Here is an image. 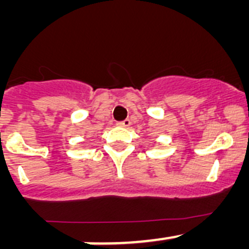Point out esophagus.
I'll return each mask as SVG.
<instances>
[{"label":"esophagus","instance_id":"obj_1","mask_svg":"<svg viewBox=\"0 0 249 249\" xmlns=\"http://www.w3.org/2000/svg\"><path fill=\"white\" fill-rule=\"evenodd\" d=\"M130 124H131V122H130L129 119H125V120H123V122L118 123L117 125H119V126H122V127H129Z\"/></svg>","mask_w":249,"mask_h":249}]
</instances>
